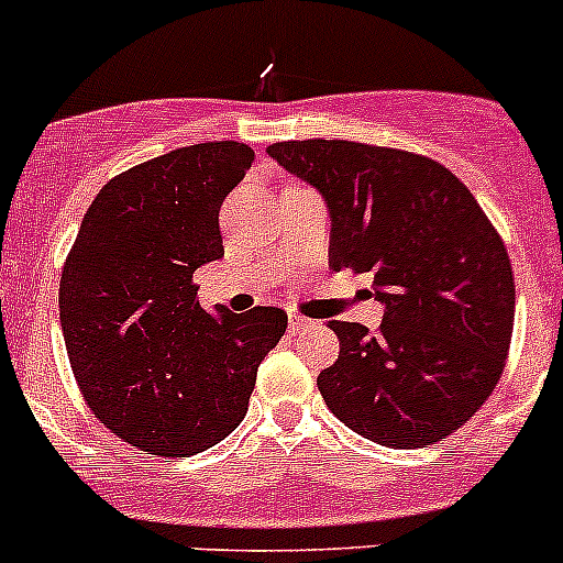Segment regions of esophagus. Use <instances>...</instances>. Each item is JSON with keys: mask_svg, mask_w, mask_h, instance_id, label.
I'll return each instance as SVG.
<instances>
[{"mask_svg": "<svg viewBox=\"0 0 563 563\" xmlns=\"http://www.w3.org/2000/svg\"><path fill=\"white\" fill-rule=\"evenodd\" d=\"M310 324H313V321L305 319V316L288 313V330H291V332H302L305 327H310Z\"/></svg>", "mask_w": 563, "mask_h": 563, "instance_id": "1", "label": "esophagus"}]
</instances>
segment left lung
Wrapping results in <instances>:
<instances>
[{"label": "left lung", "instance_id": "1", "mask_svg": "<svg viewBox=\"0 0 563 563\" xmlns=\"http://www.w3.org/2000/svg\"><path fill=\"white\" fill-rule=\"evenodd\" d=\"M266 154L330 211V266L374 277L376 332L330 321L341 354L316 379L338 420L387 449H423L473 418L504 374L515 277L471 189L427 156L349 140Z\"/></svg>", "mask_w": 563, "mask_h": 563}]
</instances>
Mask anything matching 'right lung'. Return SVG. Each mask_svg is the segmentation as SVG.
Masks as SVG:
<instances>
[{"label": "right lung", "mask_w": 563, "mask_h": 563, "mask_svg": "<svg viewBox=\"0 0 563 563\" xmlns=\"http://www.w3.org/2000/svg\"><path fill=\"white\" fill-rule=\"evenodd\" d=\"M242 143L176 148L98 192L59 280V324L87 404L120 440L192 456L244 420L286 310L200 308L195 272L222 258L220 206L247 176Z\"/></svg>", "instance_id": "add662e5"}]
</instances>
